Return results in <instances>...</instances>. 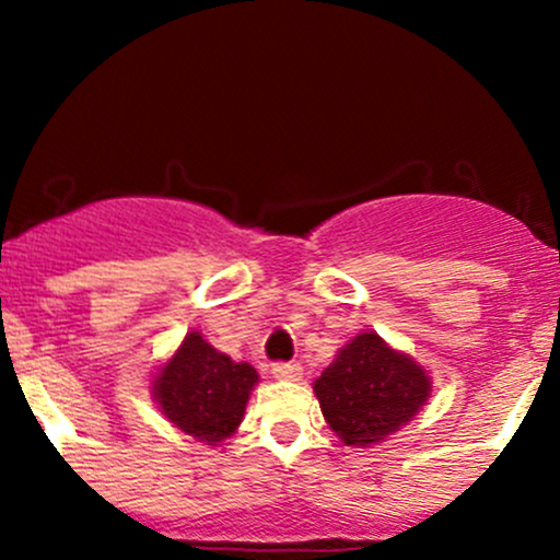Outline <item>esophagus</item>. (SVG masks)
<instances>
[{
    "label": "esophagus",
    "instance_id": "esophagus-1",
    "mask_svg": "<svg viewBox=\"0 0 560 560\" xmlns=\"http://www.w3.org/2000/svg\"><path fill=\"white\" fill-rule=\"evenodd\" d=\"M271 374L279 378V382H298L302 376V365L300 363H273Z\"/></svg>",
    "mask_w": 560,
    "mask_h": 560
}]
</instances>
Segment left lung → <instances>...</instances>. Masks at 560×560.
<instances>
[{
    "label": "left lung",
    "mask_w": 560,
    "mask_h": 560,
    "mask_svg": "<svg viewBox=\"0 0 560 560\" xmlns=\"http://www.w3.org/2000/svg\"><path fill=\"white\" fill-rule=\"evenodd\" d=\"M313 392L339 442L374 447L419 416L432 397V376L413 355L365 329L339 347Z\"/></svg>",
    "instance_id": "obj_1"
}]
</instances>
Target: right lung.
<instances>
[{"label": "right lung", "mask_w": 560, "mask_h": 560, "mask_svg": "<svg viewBox=\"0 0 560 560\" xmlns=\"http://www.w3.org/2000/svg\"><path fill=\"white\" fill-rule=\"evenodd\" d=\"M258 382L253 365L231 361L191 329L155 371L150 392L173 427L205 445H218L240 429Z\"/></svg>", "instance_id": "obj_1"}]
</instances>
